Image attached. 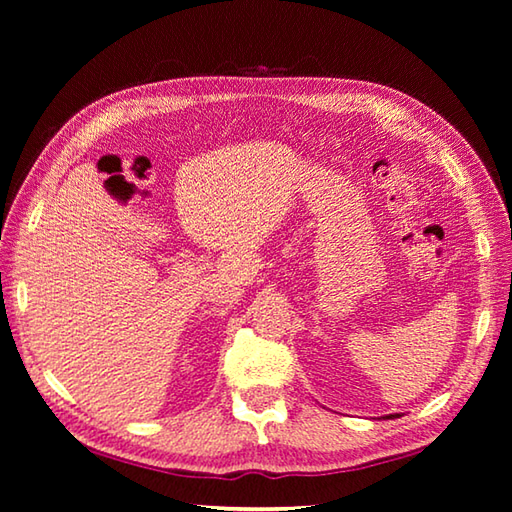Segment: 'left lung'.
<instances>
[{"instance_id":"obj_1","label":"left lung","mask_w":512,"mask_h":512,"mask_svg":"<svg viewBox=\"0 0 512 512\" xmlns=\"http://www.w3.org/2000/svg\"><path fill=\"white\" fill-rule=\"evenodd\" d=\"M388 418H395V415H388Z\"/></svg>"}]
</instances>
